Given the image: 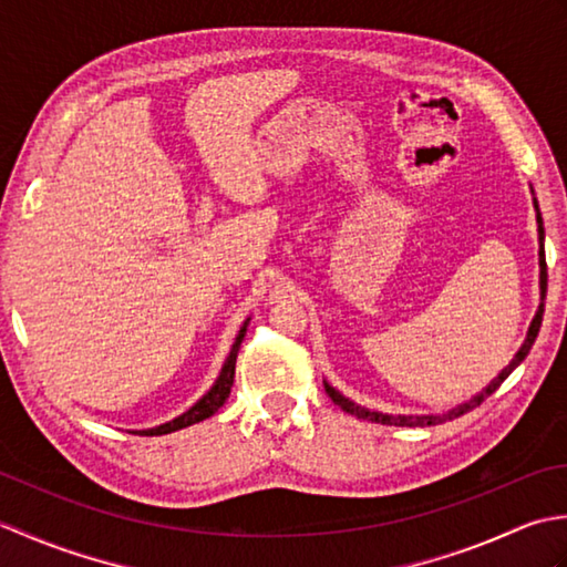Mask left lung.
Instances as JSON below:
<instances>
[{
	"label": "left lung",
	"mask_w": 567,
	"mask_h": 567,
	"mask_svg": "<svg viewBox=\"0 0 567 567\" xmlns=\"http://www.w3.org/2000/svg\"><path fill=\"white\" fill-rule=\"evenodd\" d=\"M536 204V202H534ZM536 221H538V262H540V299H546V287H548V268H546V250H544V219H540V212H538V204H536ZM540 321H544V302H540V307H538V311H536V317H534V321H532V327H528V333H526V341H524V346L519 348V353L514 355V360L512 363L504 368L499 375L492 380L487 388L480 392L477 396H473V400L470 402H465V404H461V406H455V409H451V412H445V414H433V416H392V414H380V412H368L365 406H358V404H353L351 400H346V396L341 394V392H336L331 384H323V388H327V394L331 396L333 400V404H339L343 412H348V414H353V416H358V419H368V421H375V424H388V426H436V424H443V421H451V419H455V416H461V414H467L470 409H475V406H480L483 404L487 396L492 394V392H497L499 390V384L507 380L509 375H512V370L522 363V360L528 355V351H532V346H534V341H536V336H538V329H540Z\"/></svg>",
	"instance_id": "obj_1"
}]
</instances>
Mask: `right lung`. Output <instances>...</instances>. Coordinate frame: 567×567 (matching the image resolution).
<instances>
[{"mask_svg":"<svg viewBox=\"0 0 567 567\" xmlns=\"http://www.w3.org/2000/svg\"><path fill=\"white\" fill-rule=\"evenodd\" d=\"M246 327L248 321L240 327L238 336H236V343L231 348V353H228L226 363L221 368V375L219 380L214 382V388L202 396V400L189 409V412H185L183 416H177L173 421H167V424L163 426H155V429H148V431H136L138 436H163V433H173L177 429H185V426H192L197 424V421H204L209 419L214 412H219V406L226 402V396L231 394V388H234V372H236V355H238V348H240V341H244L246 336Z\"/></svg>","mask_w":567,"mask_h":567,"instance_id":"add662e5","label":"right lung"}]
</instances>
